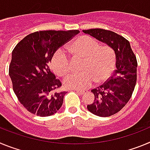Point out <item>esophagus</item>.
Returning a JSON list of instances; mask_svg holds the SVG:
<instances>
[{"mask_svg": "<svg viewBox=\"0 0 150 150\" xmlns=\"http://www.w3.org/2000/svg\"><path fill=\"white\" fill-rule=\"evenodd\" d=\"M75 91L77 92V93H79V95H84L85 94V91H82V90H79V89H75Z\"/></svg>", "mask_w": 150, "mask_h": 150, "instance_id": "esophagus-1", "label": "esophagus"}]
</instances>
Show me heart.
<instances>
[{
    "label": "heart",
    "instance_id": "heart-1",
    "mask_svg": "<svg viewBox=\"0 0 150 150\" xmlns=\"http://www.w3.org/2000/svg\"><path fill=\"white\" fill-rule=\"evenodd\" d=\"M74 58H81L83 62L79 73H73L64 79L66 88L85 89L95 81L97 84L106 82L110 77L116 67L114 50L109 46H100L97 40L88 36H80L67 47ZM51 67L60 76L71 71V62L62 50H58L52 55Z\"/></svg>",
    "mask_w": 150,
    "mask_h": 150
}]
</instances>
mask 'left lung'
Segmentation results:
<instances>
[{"instance_id": "left-lung-1", "label": "left lung", "mask_w": 150, "mask_h": 150, "mask_svg": "<svg viewBox=\"0 0 150 150\" xmlns=\"http://www.w3.org/2000/svg\"><path fill=\"white\" fill-rule=\"evenodd\" d=\"M83 31L114 50L116 69L107 83L91 90L95 100L87 105L88 111L96 116H110L121 110L132 97L137 81L136 56L129 42L113 31L100 28Z\"/></svg>"}]
</instances>
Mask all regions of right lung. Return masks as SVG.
Listing matches in <instances>:
<instances>
[{"label": "right lung", "instance_id": "add662e5", "mask_svg": "<svg viewBox=\"0 0 150 150\" xmlns=\"http://www.w3.org/2000/svg\"><path fill=\"white\" fill-rule=\"evenodd\" d=\"M79 32L37 31L26 36L13 50L9 67L13 91L33 114L52 116L62 107L66 91H57L62 83L50 70V62L56 50Z\"/></svg>", "mask_w": 150, "mask_h": 150}]
</instances>
